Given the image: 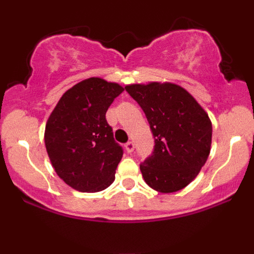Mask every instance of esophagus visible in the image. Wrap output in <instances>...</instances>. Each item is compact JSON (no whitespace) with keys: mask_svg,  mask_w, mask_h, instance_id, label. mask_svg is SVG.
<instances>
[{"mask_svg":"<svg viewBox=\"0 0 254 254\" xmlns=\"http://www.w3.org/2000/svg\"><path fill=\"white\" fill-rule=\"evenodd\" d=\"M125 149H127V153H132L133 149H135V144H133L132 142H127V143L125 144Z\"/></svg>","mask_w":254,"mask_h":254,"instance_id":"34e87169","label":"esophagus"}]
</instances>
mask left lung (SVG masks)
I'll return each instance as SVG.
<instances>
[{"mask_svg": "<svg viewBox=\"0 0 254 254\" xmlns=\"http://www.w3.org/2000/svg\"><path fill=\"white\" fill-rule=\"evenodd\" d=\"M153 131V155L139 166L153 190L172 193L198 176L211 149L212 125L205 110L182 86L172 82L127 84Z\"/></svg>", "mask_w": 254, "mask_h": 254, "instance_id": "obj_1", "label": "left lung"}]
</instances>
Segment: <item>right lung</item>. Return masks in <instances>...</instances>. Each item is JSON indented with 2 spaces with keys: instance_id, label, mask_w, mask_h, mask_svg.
Instances as JSON below:
<instances>
[{
  "instance_id": "obj_1",
  "label": "right lung",
  "mask_w": 254,
  "mask_h": 254,
  "mask_svg": "<svg viewBox=\"0 0 254 254\" xmlns=\"http://www.w3.org/2000/svg\"><path fill=\"white\" fill-rule=\"evenodd\" d=\"M123 90L117 82L86 78L64 93L46 122L49 159L57 176L74 190L99 192L115 182L123 150L105 115Z\"/></svg>"
}]
</instances>
